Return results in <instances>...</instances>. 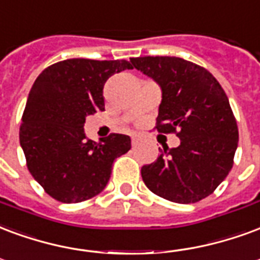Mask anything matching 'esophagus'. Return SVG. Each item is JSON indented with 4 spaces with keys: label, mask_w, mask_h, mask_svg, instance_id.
Listing matches in <instances>:
<instances>
[{
    "label": "esophagus",
    "mask_w": 260,
    "mask_h": 260,
    "mask_svg": "<svg viewBox=\"0 0 260 260\" xmlns=\"http://www.w3.org/2000/svg\"><path fill=\"white\" fill-rule=\"evenodd\" d=\"M139 143V136H132V146H136Z\"/></svg>",
    "instance_id": "obj_1"
}]
</instances>
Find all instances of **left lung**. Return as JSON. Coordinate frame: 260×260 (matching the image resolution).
I'll use <instances>...</instances> for the list:
<instances>
[{"instance_id":"1","label":"left lung","mask_w":260,"mask_h":260,"mask_svg":"<svg viewBox=\"0 0 260 260\" xmlns=\"http://www.w3.org/2000/svg\"><path fill=\"white\" fill-rule=\"evenodd\" d=\"M131 61L161 88L157 131L180 139L178 147H164L154 162L142 167L143 182L174 203L208 197L230 172L238 145L237 122L223 88L207 69L182 57Z\"/></svg>"}]
</instances>
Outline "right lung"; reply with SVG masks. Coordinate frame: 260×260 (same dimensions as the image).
Segmentation results:
<instances>
[{"instance_id": "1", "label": "right lung", "mask_w": 260, "mask_h": 260, "mask_svg": "<svg viewBox=\"0 0 260 260\" xmlns=\"http://www.w3.org/2000/svg\"><path fill=\"white\" fill-rule=\"evenodd\" d=\"M134 69L128 60L67 59L47 67L28 93L19 139L32 178L52 199L81 203L105 189L117 157L131 138L111 134L86 139V115L105 110L103 88L115 73Z\"/></svg>"}]
</instances>
